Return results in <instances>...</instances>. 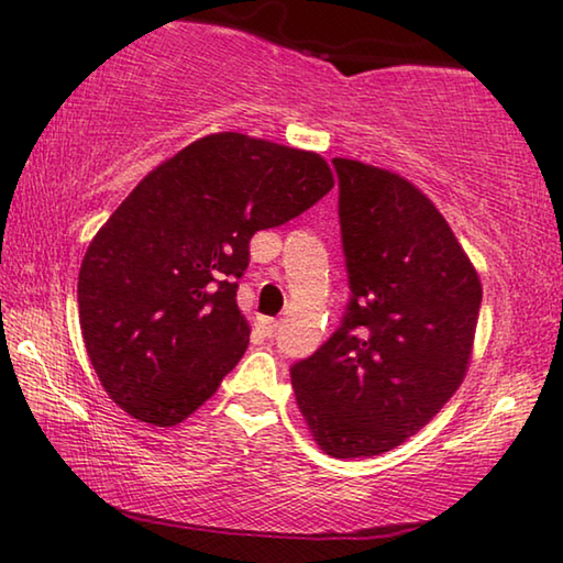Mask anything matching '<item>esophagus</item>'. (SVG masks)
Listing matches in <instances>:
<instances>
[{
  "instance_id": "34e87169",
  "label": "esophagus",
  "mask_w": 563,
  "mask_h": 563,
  "mask_svg": "<svg viewBox=\"0 0 563 563\" xmlns=\"http://www.w3.org/2000/svg\"><path fill=\"white\" fill-rule=\"evenodd\" d=\"M261 328H263V332L268 338H273L275 332H278V328H280V322L278 320H273V318H261Z\"/></svg>"
}]
</instances>
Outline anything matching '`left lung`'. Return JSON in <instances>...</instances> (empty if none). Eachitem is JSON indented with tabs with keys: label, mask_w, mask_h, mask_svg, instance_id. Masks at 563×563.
<instances>
[{
	"label": "left lung",
	"mask_w": 563,
	"mask_h": 563,
	"mask_svg": "<svg viewBox=\"0 0 563 563\" xmlns=\"http://www.w3.org/2000/svg\"><path fill=\"white\" fill-rule=\"evenodd\" d=\"M350 302L340 328L295 362V399L320 450H395L462 385L482 283L450 223L393 170L332 158Z\"/></svg>",
	"instance_id": "8db88e82"
}]
</instances>
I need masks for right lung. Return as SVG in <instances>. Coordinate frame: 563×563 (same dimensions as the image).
I'll return each mask as SVG.
<instances>
[{
	"instance_id": "obj_1",
	"label": "right lung",
	"mask_w": 563,
	"mask_h": 563,
	"mask_svg": "<svg viewBox=\"0 0 563 563\" xmlns=\"http://www.w3.org/2000/svg\"><path fill=\"white\" fill-rule=\"evenodd\" d=\"M312 151L245 133L180 148L93 235L79 271V320L103 389L141 422L194 415L247 347L235 302L251 238L332 188Z\"/></svg>"
}]
</instances>
